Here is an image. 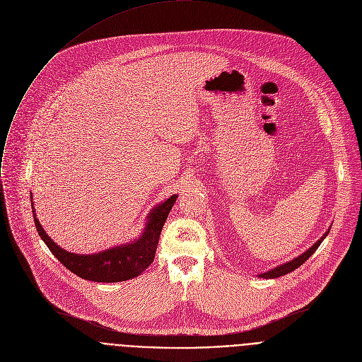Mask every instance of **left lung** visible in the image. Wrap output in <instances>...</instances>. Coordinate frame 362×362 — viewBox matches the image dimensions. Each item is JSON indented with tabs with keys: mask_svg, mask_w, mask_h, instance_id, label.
<instances>
[{
	"mask_svg": "<svg viewBox=\"0 0 362 362\" xmlns=\"http://www.w3.org/2000/svg\"><path fill=\"white\" fill-rule=\"evenodd\" d=\"M330 231V230H329ZM329 231L313 245V247H310L305 254H302L300 257H298V258H295V259H292L291 262H286V264H284V265H281V267H278V268H275V269H272V271H268V272H265V274H261L259 275V278H267V279H274V278H278V276H284V275H286V274H289V272H292V271H295L296 268H299L300 265H303L313 254H315V251L319 248V245L323 243V240L327 237V234H329Z\"/></svg>",
	"mask_w": 362,
	"mask_h": 362,
	"instance_id": "left-lung-1",
	"label": "left lung"
}]
</instances>
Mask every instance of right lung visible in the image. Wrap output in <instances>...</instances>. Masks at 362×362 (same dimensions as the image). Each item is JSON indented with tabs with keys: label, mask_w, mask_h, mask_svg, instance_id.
I'll return each mask as SVG.
<instances>
[{
	"label": "right lung",
	"mask_w": 362,
	"mask_h": 362,
	"mask_svg": "<svg viewBox=\"0 0 362 362\" xmlns=\"http://www.w3.org/2000/svg\"><path fill=\"white\" fill-rule=\"evenodd\" d=\"M176 199L177 196L173 194L165 203L152 210L148 217L149 220L146 223L145 231L136 241L94 255H78L62 250L46 235L45 230L40 227L37 218L35 217L33 207L32 213L35 227L40 238L47 245L50 252L60 261V264H63L69 271L83 279L111 284L132 279L142 274L153 262L159 235ZM30 206H33V203Z\"/></svg>",
	"instance_id": "1"
}]
</instances>
